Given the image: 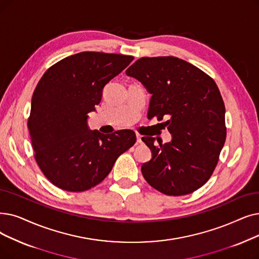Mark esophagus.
Returning <instances> with one entry per match:
<instances>
[{
  "label": "esophagus",
  "mask_w": 259,
  "mask_h": 259,
  "mask_svg": "<svg viewBox=\"0 0 259 259\" xmlns=\"http://www.w3.org/2000/svg\"><path fill=\"white\" fill-rule=\"evenodd\" d=\"M137 142H138L139 144L142 143V137L140 136V134H137Z\"/></svg>",
  "instance_id": "34e87169"
}]
</instances>
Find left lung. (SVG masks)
I'll use <instances>...</instances> for the list:
<instances>
[{
    "instance_id": "8db88e82",
    "label": "left lung",
    "mask_w": 259,
    "mask_h": 259,
    "mask_svg": "<svg viewBox=\"0 0 259 259\" xmlns=\"http://www.w3.org/2000/svg\"><path fill=\"white\" fill-rule=\"evenodd\" d=\"M126 74L151 94L148 118L169 117L165 121L171 134L169 143L142 138L152 154L142 165L145 180L165 195L195 192L210 178L226 142V107L217 84L197 66L177 57H144Z\"/></svg>"
}]
</instances>
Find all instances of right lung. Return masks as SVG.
<instances>
[{
  "mask_svg": "<svg viewBox=\"0 0 259 259\" xmlns=\"http://www.w3.org/2000/svg\"><path fill=\"white\" fill-rule=\"evenodd\" d=\"M132 60V56L82 52L42 76L32 94L28 130L36 161L54 185L67 192L90 189L136 143L132 130L104 134L88 125L106 84Z\"/></svg>",
  "mask_w": 259,
  "mask_h": 259,
  "instance_id": "add662e5",
  "label": "right lung"
}]
</instances>
